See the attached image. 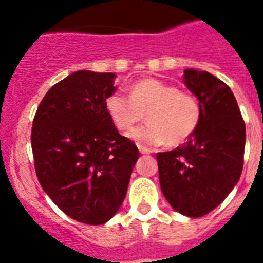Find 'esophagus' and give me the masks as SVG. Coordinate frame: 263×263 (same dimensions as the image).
Wrapping results in <instances>:
<instances>
[{"label":"esophagus","mask_w":263,"mask_h":263,"mask_svg":"<svg viewBox=\"0 0 263 263\" xmlns=\"http://www.w3.org/2000/svg\"><path fill=\"white\" fill-rule=\"evenodd\" d=\"M138 148H139V153H141V154H150V150H148L147 147H145V146H141V145H138Z\"/></svg>","instance_id":"esophagus-1"}]
</instances>
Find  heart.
<instances>
[{
    "label": "heart",
    "instance_id": "b5f03b06",
    "mask_svg": "<svg viewBox=\"0 0 263 263\" xmlns=\"http://www.w3.org/2000/svg\"><path fill=\"white\" fill-rule=\"evenodd\" d=\"M109 118L121 132H127L145 118L148 124L129 133L141 146L171 147L191 138L200 125V101L191 92L154 78L136 81L130 87V96L110 93L105 99Z\"/></svg>",
    "mask_w": 263,
    "mask_h": 263
}]
</instances>
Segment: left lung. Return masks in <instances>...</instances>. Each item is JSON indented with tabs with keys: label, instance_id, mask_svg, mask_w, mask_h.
Masks as SVG:
<instances>
[{
	"label": "left lung",
	"instance_id": "1",
	"mask_svg": "<svg viewBox=\"0 0 263 263\" xmlns=\"http://www.w3.org/2000/svg\"><path fill=\"white\" fill-rule=\"evenodd\" d=\"M184 84L200 101V125L183 146L158 153L160 190L188 217L210 213L242 173L245 122L231 88L206 71L185 69Z\"/></svg>",
	"mask_w": 263,
	"mask_h": 263
}]
</instances>
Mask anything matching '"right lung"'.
Wrapping results in <instances>:
<instances>
[{
	"mask_svg": "<svg viewBox=\"0 0 263 263\" xmlns=\"http://www.w3.org/2000/svg\"><path fill=\"white\" fill-rule=\"evenodd\" d=\"M111 72L76 71L50 88L32 121L31 147L43 191L79 222L101 225L117 213L139 158L105 109Z\"/></svg>",
	"mask_w": 263,
	"mask_h": 263,
	"instance_id": "1",
	"label": "right lung"
}]
</instances>
